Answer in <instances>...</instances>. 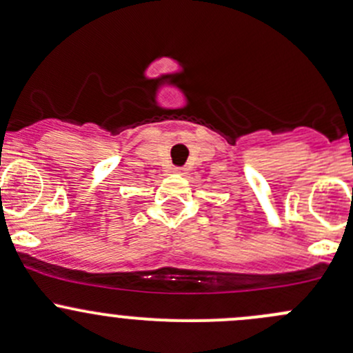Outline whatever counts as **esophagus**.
Returning <instances> with one entry per match:
<instances>
[{"label": "esophagus", "mask_w": 353, "mask_h": 353, "mask_svg": "<svg viewBox=\"0 0 353 353\" xmlns=\"http://www.w3.org/2000/svg\"><path fill=\"white\" fill-rule=\"evenodd\" d=\"M188 170L184 169V167H174V174H179V176H184Z\"/></svg>", "instance_id": "obj_1"}]
</instances>
